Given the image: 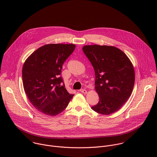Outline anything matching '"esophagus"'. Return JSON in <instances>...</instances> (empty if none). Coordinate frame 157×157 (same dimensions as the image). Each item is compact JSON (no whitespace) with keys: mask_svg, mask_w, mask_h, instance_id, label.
Listing matches in <instances>:
<instances>
[{"mask_svg":"<svg viewBox=\"0 0 157 157\" xmlns=\"http://www.w3.org/2000/svg\"><path fill=\"white\" fill-rule=\"evenodd\" d=\"M80 91H81V93H84V94H86V93H87V91L86 90V89H81Z\"/></svg>","mask_w":157,"mask_h":157,"instance_id":"obj_1","label":"esophagus"}]
</instances>
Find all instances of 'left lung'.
<instances>
[{"label": "left lung", "instance_id": "left-lung-1", "mask_svg": "<svg viewBox=\"0 0 157 157\" xmlns=\"http://www.w3.org/2000/svg\"><path fill=\"white\" fill-rule=\"evenodd\" d=\"M82 51L95 71V89L99 101L91 107L109 115L117 111L130 96L135 82L133 66L120 49L107 45H85Z\"/></svg>", "mask_w": 157, "mask_h": 157}]
</instances>
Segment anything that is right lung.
I'll use <instances>...</instances> for the list:
<instances>
[{
    "label": "right lung",
    "instance_id": "obj_1",
    "mask_svg": "<svg viewBox=\"0 0 157 157\" xmlns=\"http://www.w3.org/2000/svg\"><path fill=\"white\" fill-rule=\"evenodd\" d=\"M75 47L74 44H45L35 51L24 64L25 92L32 105L44 114H59L74 96L67 91L60 75L64 62Z\"/></svg>",
    "mask_w": 157,
    "mask_h": 157
}]
</instances>
